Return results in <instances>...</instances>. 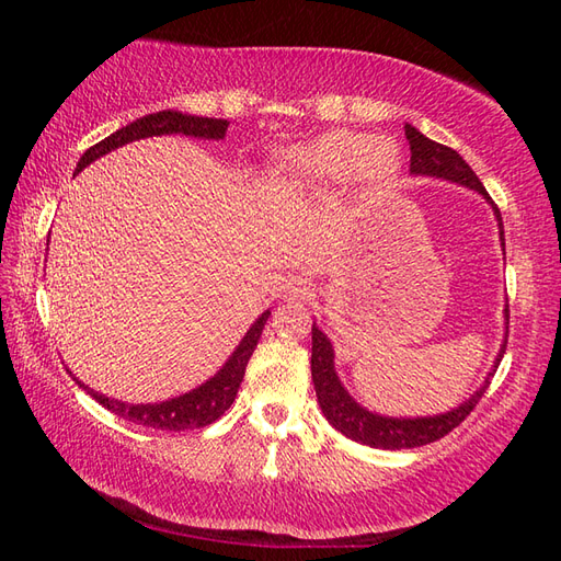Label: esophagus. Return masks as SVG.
<instances>
[{"label": "esophagus", "instance_id": "obj_1", "mask_svg": "<svg viewBox=\"0 0 561 561\" xmlns=\"http://www.w3.org/2000/svg\"><path fill=\"white\" fill-rule=\"evenodd\" d=\"M313 294H316V284L308 274H291L287 284H284V299L291 304L311 301Z\"/></svg>", "mask_w": 561, "mask_h": 561}]
</instances>
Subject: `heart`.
<instances>
[{
    "label": "heart",
    "instance_id": "heart-1",
    "mask_svg": "<svg viewBox=\"0 0 561 561\" xmlns=\"http://www.w3.org/2000/svg\"><path fill=\"white\" fill-rule=\"evenodd\" d=\"M400 165V147L392 139L332 129L284 151L277 161V183L294 197H320L347 183L383 190L396 181Z\"/></svg>",
    "mask_w": 561,
    "mask_h": 561
}]
</instances>
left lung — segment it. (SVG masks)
Returning <instances> with one entry per match:
<instances>
[{
	"instance_id": "8db88e82",
	"label": "left lung",
	"mask_w": 561,
	"mask_h": 561,
	"mask_svg": "<svg viewBox=\"0 0 561 561\" xmlns=\"http://www.w3.org/2000/svg\"><path fill=\"white\" fill-rule=\"evenodd\" d=\"M404 135H408L410 151H412L410 173L424 175V178H436V181L456 183V185L474 190V193L482 195L494 209V217L499 224V238H502V248H504L502 214H499L492 197L486 195L484 185L480 183V178L474 175V171L468 163H465L460 153L456 149L444 147V145H438V141L424 137L420 129L412 125H404ZM504 318H506L504 342H502V347H499L496 359H494L490 371H486L482 386L474 390L468 400H462L458 408L440 412V414H428V416H386V414H378V412L362 408V404L350 396V390L342 386V380L335 371V350H332V342L328 340L325 332L313 323L311 376H313L320 410H323L325 420L335 426L340 434H344L352 440H359V444H364V446L400 450V448H416V446L434 444V440L444 438L450 428H456L465 420V416L474 410V404L480 402L484 390L490 388V380L506 352L508 306L504 308Z\"/></svg>"
}]
</instances>
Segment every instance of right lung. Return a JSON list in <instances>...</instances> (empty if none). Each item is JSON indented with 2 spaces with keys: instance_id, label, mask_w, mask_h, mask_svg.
<instances>
[{
  "instance_id": "1",
  "label": "right lung",
  "mask_w": 561,
  "mask_h": 561,
  "mask_svg": "<svg viewBox=\"0 0 561 561\" xmlns=\"http://www.w3.org/2000/svg\"><path fill=\"white\" fill-rule=\"evenodd\" d=\"M226 129H229V121H221V117H199V115H187L181 111H159L139 117V121L129 123L121 129H115L111 137L101 139L99 145H93L91 149L83 151V157L77 163V171H83L89 163L96 159L105 157L115 149H121L129 141H139L147 137H161V135H185V137H195V139H214L219 141L226 137ZM50 238V236H47ZM270 318V308L262 316L255 318V323L250 325V330L243 335V340L238 342V347L233 354L226 359V364L219 368L205 383L183 392V396L163 400V402H147V404H129L123 400H115L103 396V392L89 388L87 383L71 374V378L77 380V386L89 392V396L101 402L105 410H111L113 414L123 416L127 422H135L141 426H151V428H165V432H185V428H199L207 426L211 422H217L219 416L231 408V402L236 400V392L241 388V380L245 374V366L250 354L255 352L257 340L262 335V328H265Z\"/></svg>"
}]
</instances>
